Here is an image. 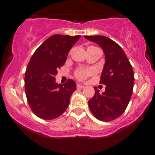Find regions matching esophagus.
I'll list each match as a JSON object with an SVG mask.
<instances>
[{
	"mask_svg": "<svg viewBox=\"0 0 155 155\" xmlns=\"http://www.w3.org/2000/svg\"><path fill=\"white\" fill-rule=\"evenodd\" d=\"M76 87H77V89H82L84 87V86H83V85H81V84H78L76 85Z\"/></svg>",
	"mask_w": 155,
	"mask_h": 155,
	"instance_id": "obj_1",
	"label": "esophagus"
}]
</instances>
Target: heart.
Masks as SVG:
<instances>
[{"label":"heart","mask_w":155,"mask_h":155,"mask_svg":"<svg viewBox=\"0 0 155 155\" xmlns=\"http://www.w3.org/2000/svg\"><path fill=\"white\" fill-rule=\"evenodd\" d=\"M95 74V70L92 68H87V69H84V68H79L76 71L75 73V76L76 79L80 80V81H84L89 77V76L93 75Z\"/></svg>","instance_id":"heart-1"}]
</instances>
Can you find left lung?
Listing matches in <instances>:
<instances>
[{
	"instance_id": "obj_1",
	"label": "left lung",
	"mask_w": 155,
	"mask_h": 155,
	"mask_svg": "<svg viewBox=\"0 0 155 155\" xmlns=\"http://www.w3.org/2000/svg\"><path fill=\"white\" fill-rule=\"evenodd\" d=\"M98 44L104 51L105 64L100 84L106 85L102 94L94 87L95 95L88 101L92 114L97 120L109 122L125 111L133 93L134 74L123 49L116 42L104 35H84Z\"/></svg>"
}]
</instances>
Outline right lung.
Listing matches in <instances>:
<instances>
[{
  "label": "right lung",
  "instance_id": "add662e5",
  "mask_svg": "<svg viewBox=\"0 0 155 155\" xmlns=\"http://www.w3.org/2000/svg\"><path fill=\"white\" fill-rule=\"evenodd\" d=\"M81 35H53L39 46L30 60L25 76V89L32 111L41 119L54 120L67 109L76 82L56 83L58 70L65 64L68 51Z\"/></svg>",
  "mask_w": 155,
  "mask_h": 155
}]
</instances>
